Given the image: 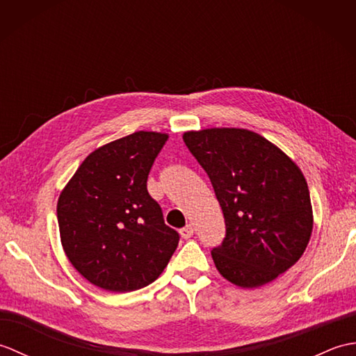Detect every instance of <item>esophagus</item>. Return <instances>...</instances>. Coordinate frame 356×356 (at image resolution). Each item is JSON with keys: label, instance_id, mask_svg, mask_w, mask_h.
<instances>
[{"label": "esophagus", "instance_id": "34e87169", "mask_svg": "<svg viewBox=\"0 0 356 356\" xmlns=\"http://www.w3.org/2000/svg\"><path fill=\"white\" fill-rule=\"evenodd\" d=\"M180 232V236H182V238H191L193 237V234H194V228H193V225H186L185 228H182L179 231Z\"/></svg>", "mask_w": 356, "mask_h": 356}]
</instances>
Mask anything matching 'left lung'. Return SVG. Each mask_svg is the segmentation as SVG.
I'll list each match as a JSON object with an SVG mask.
<instances>
[{
  "label": "left lung",
  "instance_id": "left-lung-1",
  "mask_svg": "<svg viewBox=\"0 0 356 356\" xmlns=\"http://www.w3.org/2000/svg\"><path fill=\"white\" fill-rule=\"evenodd\" d=\"M184 142L207 171L223 211L226 237L211 251L220 275L252 289L293 266L314 228L311 195L298 165L245 128L185 131Z\"/></svg>",
  "mask_w": 356,
  "mask_h": 356
}]
</instances>
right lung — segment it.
<instances>
[{
    "label": "right lung",
    "instance_id": "obj_1",
    "mask_svg": "<svg viewBox=\"0 0 356 356\" xmlns=\"http://www.w3.org/2000/svg\"><path fill=\"white\" fill-rule=\"evenodd\" d=\"M168 134L136 131L92 151L59 194L67 259L90 283L131 292L162 274L179 243L147 180Z\"/></svg>",
    "mask_w": 356,
    "mask_h": 356
}]
</instances>
